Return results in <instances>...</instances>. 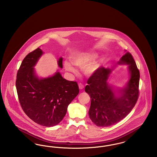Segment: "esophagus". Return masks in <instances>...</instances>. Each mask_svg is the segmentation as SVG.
Wrapping results in <instances>:
<instances>
[{
    "mask_svg": "<svg viewBox=\"0 0 157 157\" xmlns=\"http://www.w3.org/2000/svg\"><path fill=\"white\" fill-rule=\"evenodd\" d=\"M78 85H79V88L80 90H82V89H83V88H84V85H83L82 83H79Z\"/></svg>",
    "mask_w": 157,
    "mask_h": 157,
    "instance_id": "1",
    "label": "esophagus"
}]
</instances>
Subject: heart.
<instances>
[{
  "label": "heart",
  "mask_w": 157,
  "mask_h": 157,
  "mask_svg": "<svg viewBox=\"0 0 157 157\" xmlns=\"http://www.w3.org/2000/svg\"><path fill=\"white\" fill-rule=\"evenodd\" d=\"M94 58L95 56L94 55L89 53H78L72 57V61L76 66L78 67H83L89 63ZM64 65L65 69L68 71L74 73L76 72V70L72 63L65 62ZM97 67L98 65L96 62H92L85 67L84 71L86 74L91 75L97 70Z\"/></svg>",
  "instance_id": "1"
}]
</instances>
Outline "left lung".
Masks as SVG:
<instances>
[{"label": "left lung", "instance_id": "left-lung-1", "mask_svg": "<svg viewBox=\"0 0 157 157\" xmlns=\"http://www.w3.org/2000/svg\"><path fill=\"white\" fill-rule=\"evenodd\" d=\"M118 63L129 65L130 79L127 86L121 90V96H115L107 83L111 70L104 67H99L90 75L85 88L91 99L88 112L90 119L98 127H109L123 120L138 99L140 75L132 55L126 53Z\"/></svg>", "mask_w": 157, "mask_h": 157}]
</instances>
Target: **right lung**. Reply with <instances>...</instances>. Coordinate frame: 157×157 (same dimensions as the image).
<instances>
[{
	"label": "right lung",
	"instance_id": "obj_1",
	"mask_svg": "<svg viewBox=\"0 0 157 157\" xmlns=\"http://www.w3.org/2000/svg\"><path fill=\"white\" fill-rule=\"evenodd\" d=\"M37 48L23 60L17 73L16 87L24 112L35 122L44 127L56 125L63 120L67 106L79 94L77 82L63 78L59 72L38 79L33 67L42 55ZM62 58L58 65L62 67Z\"/></svg>",
	"mask_w": 157,
	"mask_h": 157
}]
</instances>
